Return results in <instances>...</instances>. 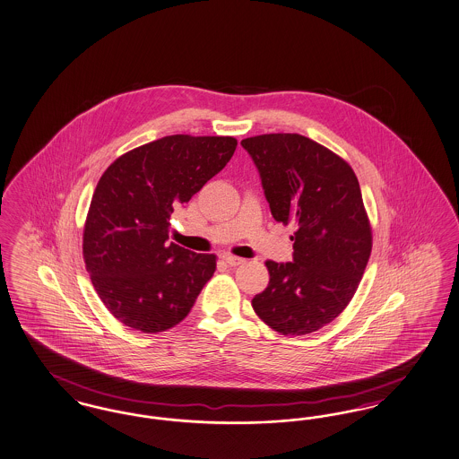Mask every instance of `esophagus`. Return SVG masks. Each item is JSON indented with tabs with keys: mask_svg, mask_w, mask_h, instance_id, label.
Wrapping results in <instances>:
<instances>
[{
	"mask_svg": "<svg viewBox=\"0 0 459 459\" xmlns=\"http://www.w3.org/2000/svg\"><path fill=\"white\" fill-rule=\"evenodd\" d=\"M225 259V263L229 264V266H238V264H242L246 259H242V257L232 256V255H225L223 256Z\"/></svg>",
	"mask_w": 459,
	"mask_h": 459,
	"instance_id": "34e87169",
	"label": "esophagus"
}]
</instances>
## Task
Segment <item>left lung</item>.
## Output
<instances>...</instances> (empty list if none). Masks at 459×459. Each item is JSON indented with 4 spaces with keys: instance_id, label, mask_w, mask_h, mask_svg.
I'll return each mask as SVG.
<instances>
[{
    "instance_id": "obj_1",
    "label": "left lung",
    "mask_w": 459,
    "mask_h": 459,
    "mask_svg": "<svg viewBox=\"0 0 459 459\" xmlns=\"http://www.w3.org/2000/svg\"><path fill=\"white\" fill-rule=\"evenodd\" d=\"M276 221H294L290 263L266 261L253 309L273 330L307 334L349 306L372 249L360 186L343 159L297 133L246 138Z\"/></svg>"
}]
</instances>
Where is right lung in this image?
Returning a JSON list of instances; mask_svg holds the SVG:
<instances>
[{
	"mask_svg": "<svg viewBox=\"0 0 459 459\" xmlns=\"http://www.w3.org/2000/svg\"><path fill=\"white\" fill-rule=\"evenodd\" d=\"M232 136L172 134L108 167L83 230V259L110 314L133 330L181 323L217 270L215 255L169 242V217L230 160Z\"/></svg>",
	"mask_w": 459,
	"mask_h": 459,
	"instance_id": "add662e5",
	"label": "right lung"
}]
</instances>
